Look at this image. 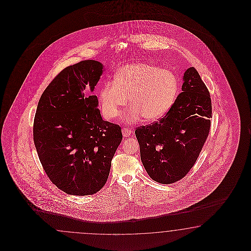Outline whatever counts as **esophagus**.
I'll return each mask as SVG.
<instances>
[{
    "label": "esophagus",
    "instance_id": "1",
    "mask_svg": "<svg viewBox=\"0 0 251 251\" xmlns=\"http://www.w3.org/2000/svg\"><path fill=\"white\" fill-rule=\"evenodd\" d=\"M122 134H123V137H129L130 134H131V129H129V128H123L122 129Z\"/></svg>",
    "mask_w": 251,
    "mask_h": 251
}]
</instances>
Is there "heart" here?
<instances>
[{"label": "heart", "mask_w": 251, "mask_h": 251, "mask_svg": "<svg viewBox=\"0 0 251 251\" xmlns=\"http://www.w3.org/2000/svg\"><path fill=\"white\" fill-rule=\"evenodd\" d=\"M178 81L167 69L137 62L121 69L114 80L105 81L99 90L101 111L107 120L120 115L122 107L130 105L127 122H136L144 117L149 122L167 114L175 101Z\"/></svg>", "instance_id": "obj_1"}]
</instances>
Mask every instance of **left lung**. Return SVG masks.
<instances>
[{
  "instance_id": "obj_1",
  "label": "left lung",
  "mask_w": 251,
  "mask_h": 251,
  "mask_svg": "<svg viewBox=\"0 0 251 251\" xmlns=\"http://www.w3.org/2000/svg\"><path fill=\"white\" fill-rule=\"evenodd\" d=\"M182 92L157 122L135 129L141 160L152 180L172 184L196 163L211 129L210 92L194 67L183 76Z\"/></svg>"
}]
</instances>
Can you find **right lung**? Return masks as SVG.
<instances>
[{"instance_id": "obj_1", "label": "right lung", "mask_w": 251, "mask_h": 251, "mask_svg": "<svg viewBox=\"0 0 251 251\" xmlns=\"http://www.w3.org/2000/svg\"><path fill=\"white\" fill-rule=\"evenodd\" d=\"M103 73L93 60L63 69L38 101L33 125L34 144L46 174L67 194L97 193L106 184L111 160L122 143V128L102 120L91 92Z\"/></svg>"}]
</instances>
